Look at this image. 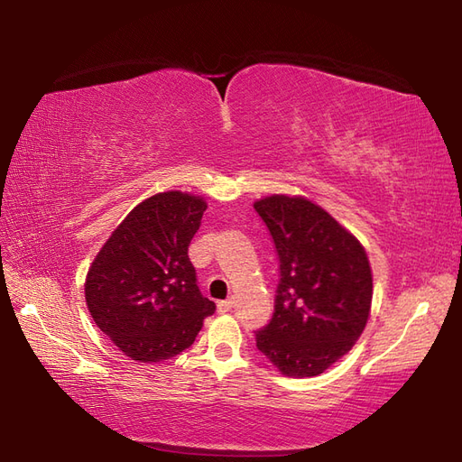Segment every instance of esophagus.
<instances>
[{
  "mask_svg": "<svg viewBox=\"0 0 462 462\" xmlns=\"http://www.w3.org/2000/svg\"><path fill=\"white\" fill-rule=\"evenodd\" d=\"M233 300L231 299H227V300H219L217 302V312L219 314H226V312H231V309H233Z\"/></svg>",
  "mask_w": 462,
  "mask_h": 462,
  "instance_id": "esophagus-1",
  "label": "esophagus"
}]
</instances>
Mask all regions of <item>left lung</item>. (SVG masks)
<instances>
[{
	"instance_id": "1",
	"label": "left lung",
	"mask_w": 462,
	"mask_h": 462,
	"mask_svg": "<svg viewBox=\"0 0 462 462\" xmlns=\"http://www.w3.org/2000/svg\"><path fill=\"white\" fill-rule=\"evenodd\" d=\"M254 209L279 256L273 318L256 346L289 377H312L351 351L372 306L365 246L324 208L304 197L272 194Z\"/></svg>"
}]
</instances>
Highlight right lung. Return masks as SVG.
Instances as JSON below:
<instances>
[{"label": "right lung", "mask_w": 462, "mask_h": 462, "mask_svg": "<svg viewBox=\"0 0 462 462\" xmlns=\"http://www.w3.org/2000/svg\"><path fill=\"white\" fill-rule=\"evenodd\" d=\"M208 204L180 190L133 208L87 273L96 326L138 362H162L189 348L216 304L202 297L189 245Z\"/></svg>", "instance_id": "right-lung-1"}]
</instances>
